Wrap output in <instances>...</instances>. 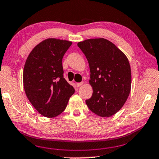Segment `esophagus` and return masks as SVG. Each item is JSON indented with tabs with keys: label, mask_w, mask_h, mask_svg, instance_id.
Returning <instances> with one entry per match:
<instances>
[{
	"label": "esophagus",
	"mask_w": 159,
	"mask_h": 159,
	"mask_svg": "<svg viewBox=\"0 0 159 159\" xmlns=\"http://www.w3.org/2000/svg\"><path fill=\"white\" fill-rule=\"evenodd\" d=\"M83 84H84V82H78V83H77V87H81L82 85H83Z\"/></svg>",
	"instance_id": "34e87169"
}]
</instances>
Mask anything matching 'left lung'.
<instances>
[{"label":"left lung","instance_id":"1","mask_svg":"<svg viewBox=\"0 0 159 159\" xmlns=\"http://www.w3.org/2000/svg\"><path fill=\"white\" fill-rule=\"evenodd\" d=\"M88 61L89 83L93 89L86 100L89 109L102 117H109L123 107L130 93L131 67L126 56L104 38L88 39L77 43Z\"/></svg>","mask_w":159,"mask_h":159}]
</instances>
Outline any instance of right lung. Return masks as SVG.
<instances>
[{
    "mask_svg": "<svg viewBox=\"0 0 159 159\" xmlns=\"http://www.w3.org/2000/svg\"><path fill=\"white\" fill-rule=\"evenodd\" d=\"M71 45L70 41L49 38L36 45L27 58L24 89L32 105L44 116L60 114L75 93L74 87L64 78L62 64Z\"/></svg>",
    "mask_w": 159,
    "mask_h": 159,
    "instance_id": "add662e5",
    "label": "right lung"
}]
</instances>
